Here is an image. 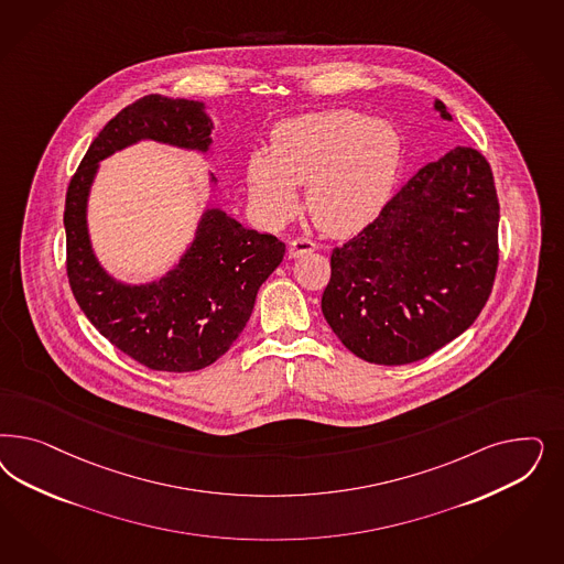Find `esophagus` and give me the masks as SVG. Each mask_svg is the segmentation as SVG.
Returning <instances> with one entry per match:
<instances>
[{
	"mask_svg": "<svg viewBox=\"0 0 564 564\" xmlns=\"http://www.w3.org/2000/svg\"><path fill=\"white\" fill-rule=\"evenodd\" d=\"M317 247H315V242L310 240V238L305 237H296L294 240H291V245H289V254L291 257H301V254L311 253V251H315Z\"/></svg>",
	"mask_w": 564,
	"mask_h": 564,
	"instance_id": "1",
	"label": "esophagus"
}]
</instances>
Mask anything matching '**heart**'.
Returning a JSON list of instances; mask_svg holds the SVG:
<instances>
[{"mask_svg":"<svg viewBox=\"0 0 564 564\" xmlns=\"http://www.w3.org/2000/svg\"><path fill=\"white\" fill-rule=\"evenodd\" d=\"M400 137L386 120L329 109L273 128L270 153H253L247 186L254 207L284 221L307 186L311 218L332 237H350L382 214L399 176Z\"/></svg>","mask_w":564,"mask_h":564,"instance_id":"heart-1","label":"heart"}]
</instances>
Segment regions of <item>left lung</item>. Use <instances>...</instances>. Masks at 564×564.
<instances>
[{"instance_id": "1", "label": "left lung", "mask_w": 564, "mask_h": 564, "mask_svg": "<svg viewBox=\"0 0 564 564\" xmlns=\"http://www.w3.org/2000/svg\"><path fill=\"white\" fill-rule=\"evenodd\" d=\"M444 120H453L436 101ZM500 205L488 160L455 147L423 165L382 214L332 251L322 311L359 359L404 365L477 319L498 270Z\"/></svg>"}]
</instances>
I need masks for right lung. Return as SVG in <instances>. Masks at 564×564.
I'll use <instances>...</instances> for the list:
<instances>
[{"mask_svg": "<svg viewBox=\"0 0 564 564\" xmlns=\"http://www.w3.org/2000/svg\"><path fill=\"white\" fill-rule=\"evenodd\" d=\"M200 101L145 95L118 111L76 167L64 209L66 273L78 307L111 345L155 371H197L218 361L253 313L254 296L284 257V242L207 209L181 263L147 286H124L101 270L87 232L97 162L141 139L209 149Z\"/></svg>", "mask_w": 564, "mask_h": 564, "instance_id": "1", "label": "right lung"}]
</instances>
